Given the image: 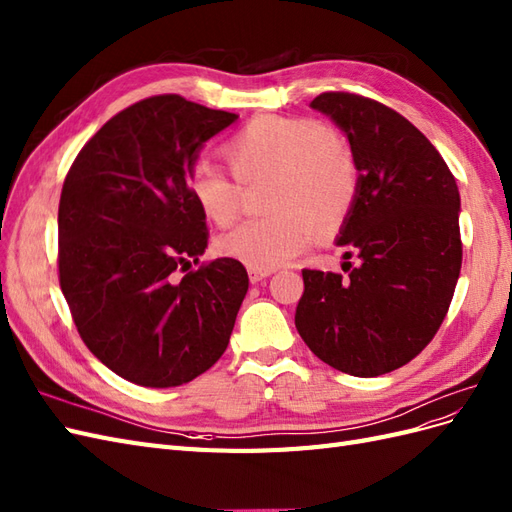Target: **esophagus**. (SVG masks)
Returning a JSON list of instances; mask_svg holds the SVG:
<instances>
[{
    "mask_svg": "<svg viewBox=\"0 0 512 512\" xmlns=\"http://www.w3.org/2000/svg\"><path fill=\"white\" fill-rule=\"evenodd\" d=\"M272 274V270H259V268H248V279H251V283H259L268 279V276Z\"/></svg>",
    "mask_w": 512,
    "mask_h": 512,
    "instance_id": "34e87169",
    "label": "esophagus"
}]
</instances>
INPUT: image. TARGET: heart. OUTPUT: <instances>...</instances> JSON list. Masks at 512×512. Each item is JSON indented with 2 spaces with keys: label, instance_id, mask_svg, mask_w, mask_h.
Masks as SVG:
<instances>
[{
  "label": "heart",
  "instance_id": "1",
  "mask_svg": "<svg viewBox=\"0 0 512 512\" xmlns=\"http://www.w3.org/2000/svg\"><path fill=\"white\" fill-rule=\"evenodd\" d=\"M242 186L270 182L261 221L244 223L216 240V251L248 268L274 270L296 259L315 240V223L332 229L358 193V163L352 148L311 118L266 115L248 122L223 148ZM199 212L218 227L236 221L242 188L210 165L188 175Z\"/></svg>",
  "mask_w": 512,
  "mask_h": 512
}]
</instances>
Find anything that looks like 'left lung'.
<instances>
[{
  "instance_id": "obj_1",
  "label": "left lung",
  "mask_w": 512,
  "mask_h": 512,
  "mask_svg": "<svg viewBox=\"0 0 512 512\" xmlns=\"http://www.w3.org/2000/svg\"><path fill=\"white\" fill-rule=\"evenodd\" d=\"M311 107L356 156L358 193L337 244L360 264L345 261L347 276L302 270L296 328L332 369L377 377L416 358L448 313L463 257L459 188L431 141L382 102L326 92Z\"/></svg>"
}]
</instances>
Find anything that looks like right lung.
<instances>
[{
	"mask_svg": "<svg viewBox=\"0 0 512 512\" xmlns=\"http://www.w3.org/2000/svg\"><path fill=\"white\" fill-rule=\"evenodd\" d=\"M236 120L178 94L145 98L113 115L66 175L62 294L87 349L128 382L182 386L227 349L248 274L227 257L199 264L208 227L188 175Z\"/></svg>",
	"mask_w": 512,
	"mask_h": 512,
	"instance_id": "1",
	"label": "right lung"
}]
</instances>
